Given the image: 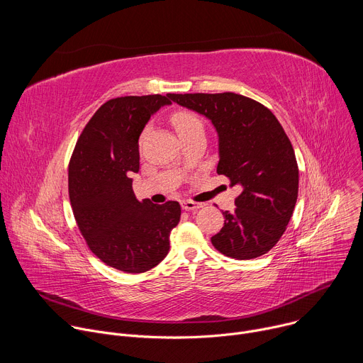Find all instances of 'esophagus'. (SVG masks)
I'll list each match as a JSON object with an SVG mask.
<instances>
[{
  "label": "esophagus",
  "mask_w": 363,
  "mask_h": 363,
  "mask_svg": "<svg viewBox=\"0 0 363 363\" xmlns=\"http://www.w3.org/2000/svg\"><path fill=\"white\" fill-rule=\"evenodd\" d=\"M181 205H182V208L185 211H196V210H199L203 206L202 202H195V201H191V199H184L181 202Z\"/></svg>",
  "instance_id": "34e87169"
}]
</instances>
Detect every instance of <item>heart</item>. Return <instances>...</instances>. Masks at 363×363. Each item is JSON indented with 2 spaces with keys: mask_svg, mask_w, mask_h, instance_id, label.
<instances>
[{
  "mask_svg": "<svg viewBox=\"0 0 363 363\" xmlns=\"http://www.w3.org/2000/svg\"><path fill=\"white\" fill-rule=\"evenodd\" d=\"M171 122H172L174 128L177 129L179 138H184L185 135H188L196 129H202L201 119L195 113L186 112V111L175 112L171 116Z\"/></svg>",
  "mask_w": 363,
  "mask_h": 363,
  "instance_id": "obj_1",
  "label": "heart"
}]
</instances>
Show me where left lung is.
Returning a JSON list of instances; mask_svg holds the SVG:
<instances>
[{
    "label": "left lung",
    "mask_w": 363,
    "mask_h": 363,
    "mask_svg": "<svg viewBox=\"0 0 363 363\" xmlns=\"http://www.w3.org/2000/svg\"><path fill=\"white\" fill-rule=\"evenodd\" d=\"M169 97L213 122L220 138L217 172L242 189L234 211L223 213L213 245L235 260L269 252L284 234L298 194V167L283 126L262 103L233 91Z\"/></svg>",
    "instance_id": "8db88e82"
}]
</instances>
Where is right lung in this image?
I'll return each instance as SVG.
<instances>
[{
    "instance_id": "right-lung-1",
    "label": "right lung",
    "mask_w": 363,
    "mask_h": 363,
    "mask_svg": "<svg viewBox=\"0 0 363 363\" xmlns=\"http://www.w3.org/2000/svg\"><path fill=\"white\" fill-rule=\"evenodd\" d=\"M171 93L111 99L80 133L69 164V196L86 244L116 270L138 274L158 266L181 205L136 199L132 172L139 171L138 139L150 116L171 105Z\"/></svg>"
}]
</instances>
